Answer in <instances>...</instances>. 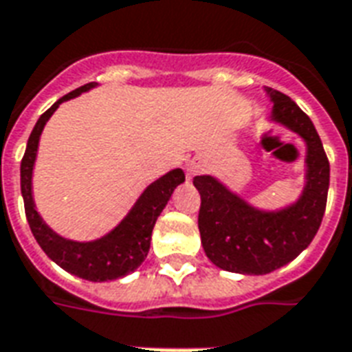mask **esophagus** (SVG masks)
Masks as SVG:
<instances>
[{
  "instance_id": "34e87169",
  "label": "esophagus",
  "mask_w": 352,
  "mask_h": 352,
  "mask_svg": "<svg viewBox=\"0 0 352 352\" xmlns=\"http://www.w3.org/2000/svg\"><path fill=\"white\" fill-rule=\"evenodd\" d=\"M200 170H202V163H200V161H191V163H187V174H189V178L197 176Z\"/></svg>"
}]
</instances>
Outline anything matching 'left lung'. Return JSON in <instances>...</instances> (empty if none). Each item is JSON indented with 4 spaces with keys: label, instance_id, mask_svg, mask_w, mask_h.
<instances>
[{
    "label": "left lung",
    "instance_id": "8db88e82",
    "mask_svg": "<svg viewBox=\"0 0 352 352\" xmlns=\"http://www.w3.org/2000/svg\"><path fill=\"white\" fill-rule=\"evenodd\" d=\"M273 100V120L302 137L308 146L306 187L292 208L254 210L211 176H195L200 192L198 230L206 256L224 271L267 274L295 260L316 237L329 195L330 165L310 116L284 92L265 87Z\"/></svg>",
    "mask_w": 352,
    "mask_h": 352
}]
</instances>
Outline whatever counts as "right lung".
<instances>
[{
  "label": "right lung",
  "mask_w": 352,
  "mask_h": 352,
  "mask_svg": "<svg viewBox=\"0 0 352 352\" xmlns=\"http://www.w3.org/2000/svg\"><path fill=\"white\" fill-rule=\"evenodd\" d=\"M92 87L94 83H87V85L65 94L36 120L35 128L29 135L25 154L22 157L20 186H22L23 206H25L29 228L33 232L36 243L47 254V258H52L57 265L79 278L91 280V282H105V280L122 278L126 274L133 273L144 261L148 250H150V239H152L155 221L168 202V198L173 197L174 189L186 182V174L182 168H174L165 176H161L152 186H148L122 223L107 236L96 239V241H70V239L57 236L54 230L46 226V223L38 215V211L35 210L33 192H31V176H33L38 139H41L47 118L54 115V111L59 107V104L70 98H76Z\"/></svg>",
  "instance_id": "obj_1"
}]
</instances>
